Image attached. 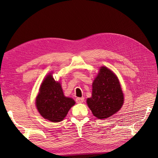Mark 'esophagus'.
Instances as JSON below:
<instances>
[{"instance_id":"esophagus-1","label":"esophagus","mask_w":158,"mask_h":158,"mask_svg":"<svg viewBox=\"0 0 158 158\" xmlns=\"http://www.w3.org/2000/svg\"><path fill=\"white\" fill-rule=\"evenodd\" d=\"M84 101V97H77L76 98V102L78 104H81Z\"/></svg>"}]
</instances>
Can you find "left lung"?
Returning <instances> with one entry per match:
<instances>
[{"label":"left lung","mask_w":158,"mask_h":158,"mask_svg":"<svg viewBox=\"0 0 158 158\" xmlns=\"http://www.w3.org/2000/svg\"><path fill=\"white\" fill-rule=\"evenodd\" d=\"M123 103L124 94L117 76L106 67H102L93 83L92 97L87 99L88 107L94 116L105 119L119 110Z\"/></svg>","instance_id":"obj_1"}]
</instances>
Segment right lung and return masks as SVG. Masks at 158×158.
I'll use <instances>...</instances> for the list:
<instances>
[{"label":"right lung","mask_w":158,"mask_h":158,"mask_svg":"<svg viewBox=\"0 0 158 158\" xmlns=\"http://www.w3.org/2000/svg\"><path fill=\"white\" fill-rule=\"evenodd\" d=\"M74 104L73 99L64 96L59 82L55 81L52 74L48 75L36 99V108L41 116L50 122H61Z\"/></svg>","instance_id":"1"}]
</instances>
